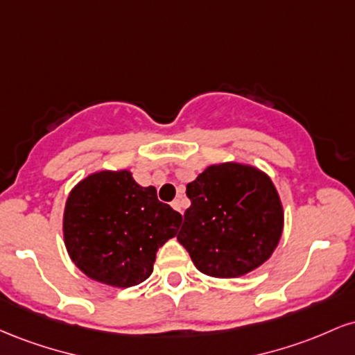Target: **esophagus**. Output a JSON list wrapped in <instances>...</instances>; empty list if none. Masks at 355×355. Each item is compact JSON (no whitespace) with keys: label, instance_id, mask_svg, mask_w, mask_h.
Here are the masks:
<instances>
[{"label":"esophagus","instance_id":"obj_1","mask_svg":"<svg viewBox=\"0 0 355 355\" xmlns=\"http://www.w3.org/2000/svg\"><path fill=\"white\" fill-rule=\"evenodd\" d=\"M172 207L177 211H180V214H183V210H182V202H180V198H177V200H173L172 202Z\"/></svg>","mask_w":355,"mask_h":355}]
</instances>
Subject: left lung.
I'll use <instances>...</instances> for the list:
<instances>
[{"label": "left lung", "mask_w": 355, "mask_h": 355, "mask_svg": "<svg viewBox=\"0 0 355 355\" xmlns=\"http://www.w3.org/2000/svg\"><path fill=\"white\" fill-rule=\"evenodd\" d=\"M191 205L177 239L202 274L245 275L274 254L284 210L270 177L250 165H210L187 185Z\"/></svg>", "instance_id": "1"}]
</instances>
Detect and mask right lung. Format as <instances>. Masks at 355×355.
I'll return each mask as SVG.
<instances>
[{
  "label": "right lung",
  "mask_w": 355,
  "mask_h": 355,
  "mask_svg": "<svg viewBox=\"0 0 355 355\" xmlns=\"http://www.w3.org/2000/svg\"><path fill=\"white\" fill-rule=\"evenodd\" d=\"M182 215L141 187L128 170L88 175L68 195L63 237L68 255L89 279L133 287L153 272L157 250L177 235Z\"/></svg>",
  "instance_id": "add662e5"
}]
</instances>
